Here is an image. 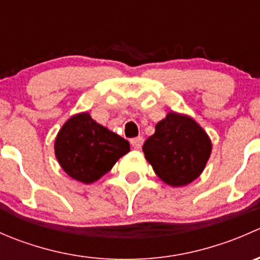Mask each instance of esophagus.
Instances as JSON below:
<instances>
[{"label":"esophagus","mask_w":260,"mask_h":260,"mask_svg":"<svg viewBox=\"0 0 260 260\" xmlns=\"http://www.w3.org/2000/svg\"><path fill=\"white\" fill-rule=\"evenodd\" d=\"M131 145H132L133 148H136V149L141 148V147H142V145H143V137L132 138V140H131Z\"/></svg>","instance_id":"esophagus-1"}]
</instances>
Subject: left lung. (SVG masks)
Here are the masks:
<instances>
[{
  "instance_id": "1",
  "label": "left lung",
  "mask_w": 260,
  "mask_h": 260,
  "mask_svg": "<svg viewBox=\"0 0 260 260\" xmlns=\"http://www.w3.org/2000/svg\"><path fill=\"white\" fill-rule=\"evenodd\" d=\"M211 140L190 115L169 112L156 124L142 151L153 171L172 187L186 186L203 174L211 154Z\"/></svg>"
}]
</instances>
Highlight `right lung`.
Returning <instances> with one entry per match:
<instances>
[{"label":"right lung","instance_id":"1","mask_svg":"<svg viewBox=\"0 0 260 260\" xmlns=\"http://www.w3.org/2000/svg\"><path fill=\"white\" fill-rule=\"evenodd\" d=\"M55 156L72 179L93 183L129 152V142L96 123L88 112L72 115L55 138Z\"/></svg>","mask_w":260,"mask_h":260}]
</instances>
